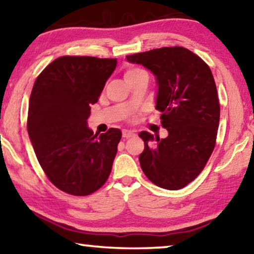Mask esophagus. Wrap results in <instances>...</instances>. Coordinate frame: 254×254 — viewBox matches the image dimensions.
Returning a JSON list of instances; mask_svg holds the SVG:
<instances>
[{
	"label": "esophagus",
	"mask_w": 254,
	"mask_h": 254,
	"mask_svg": "<svg viewBox=\"0 0 254 254\" xmlns=\"http://www.w3.org/2000/svg\"><path fill=\"white\" fill-rule=\"evenodd\" d=\"M122 134H123V138H124V139H128V138L134 137L135 133H134L133 131H130V130H123Z\"/></svg>",
	"instance_id": "obj_1"
}]
</instances>
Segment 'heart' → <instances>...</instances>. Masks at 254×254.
<instances>
[{"mask_svg":"<svg viewBox=\"0 0 254 254\" xmlns=\"http://www.w3.org/2000/svg\"><path fill=\"white\" fill-rule=\"evenodd\" d=\"M141 69H139V68H131V69H128V70H127V73H126V75H124V76H128V75H132V74H135V73H138V71H140Z\"/></svg>","mask_w":254,"mask_h":254,"instance_id":"1","label":"heart"}]
</instances>
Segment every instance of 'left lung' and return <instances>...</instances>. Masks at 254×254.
<instances>
[{
  "label": "left lung",
  "instance_id": "1",
  "mask_svg": "<svg viewBox=\"0 0 254 254\" xmlns=\"http://www.w3.org/2000/svg\"><path fill=\"white\" fill-rule=\"evenodd\" d=\"M156 77V107L168 137L142 131L139 156L146 177L156 186L177 190L197 177L215 146L220 120L217 86L210 67L186 48H161L127 56Z\"/></svg>",
  "mask_w": 254,
  "mask_h": 254
}]
</instances>
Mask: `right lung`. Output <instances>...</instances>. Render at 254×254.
Instances as JSON below:
<instances>
[{"label": "right lung", "instance_id": "obj_1", "mask_svg": "<svg viewBox=\"0 0 254 254\" xmlns=\"http://www.w3.org/2000/svg\"><path fill=\"white\" fill-rule=\"evenodd\" d=\"M116 64V59L64 56L49 64L34 83L29 139L49 180L67 194H92L112 171L122 132L112 127L93 133L86 121Z\"/></svg>", "mask_w": 254, "mask_h": 254}]
</instances>
